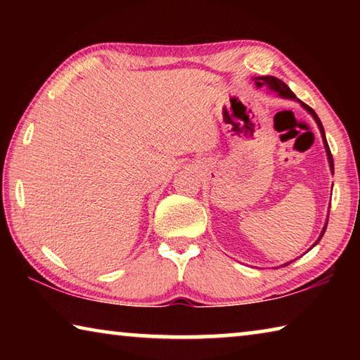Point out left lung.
I'll use <instances>...</instances> for the list:
<instances>
[{"instance_id": "left-lung-1", "label": "left lung", "mask_w": 360, "mask_h": 360, "mask_svg": "<svg viewBox=\"0 0 360 360\" xmlns=\"http://www.w3.org/2000/svg\"><path fill=\"white\" fill-rule=\"evenodd\" d=\"M254 82H255V85H257V89H260V87H266L268 90H270V92H275L278 96H281V98H285V100H294V101H297V103H300L302 105V108L304 109V111H307L308 114H311V117L314 119V122L316 124H318V127H319V131H321V136H322V143H324V148H326V154H327V160H328V167H330V172H332V174H333V157H332V154H330V149H328V144H327V139H326V131H324V127H322V124H321V120H319V117H318V114H316L311 108H309L308 105H304L303 101H300L297 98V96L292 94V90L288 87V85H285L281 79H278V77H275V76H259V77H254ZM328 217V216H327ZM328 221V219H327ZM327 221H326V224H324V227H322V230H321V235H319V238L316 240V243L314 245L309 248V249H313L316 245H318V243L321 241V238H322V235H324V231H326V229H327ZM308 249V251H309ZM290 262H288V264H284L283 266H285V265H289Z\"/></svg>"}]
</instances>
